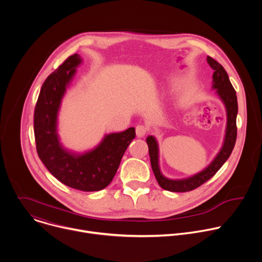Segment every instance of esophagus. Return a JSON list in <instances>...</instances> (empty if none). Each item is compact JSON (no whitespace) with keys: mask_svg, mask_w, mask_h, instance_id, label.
<instances>
[{"mask_svg":"<svg viewBox=\"0 0 262 262\" xmlns=\"http://www.w3.org/2000/svg\"><path fill=\"white\" fill-rule=\"evenodd\" d=\"M146 134H147V128H146L144 125H138V126L136 127V135H137L139 138L144 137Z\"/></svg>","mask_w":262,"mask_h":262,"instance_id":"esophagus-1","label":"esophagus"}]
</instances>
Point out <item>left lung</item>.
I'll list each match as a JSON object with an SVG mask.
<instances>
[{"label":"left lung","mask_w":262,"mask_h":262,"mask_svg":"<svg viewBox=\"0 0 262 262\" xmlns=\"http://www.w3.org/2000/svg\"><path fill=\"white\" fill-rule=\"evenodd\" d=\"M207 63L214 70L212 74V89L215 90V94L222 100L226 108V129L224 136L223 145L217 155L211 161V163L202 171L181 179H172L166 177L160 167V148L159 143L154 136H148L146 143L149 149L151 168L155 176L162 189L169 192H189L192 191L205 181L210 179L220 168L225 164L230 157L236 141V116H237V97L233 86L230 83L229 77L224 67L210 57H207Z\"/></svg>","instance_id":"obj_1"}]
</instances>
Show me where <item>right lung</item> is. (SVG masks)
Segmentation results:
<instances>
[{
    "label": "right lung",
    "mask_w": 262,
    "mask_h": 262,
    "mask_svg": "<svg viewBox=\"0 0 262 262\" xmlns=\"http://www.w3.org/2000/svg\"><path fill=\"white\" fill-rule=\"evenodd\" d=\"M82 62L80 55L70 56L45 81L35 106L34 134L39 159L59 181L72 189L95 192L114 178L136 132L129 127L104 135L97 146L85 152L72 151L62 145L58 134L59 111Z\"/></svg>",
    "instance_id": "add662e5"
}]
</instances>
